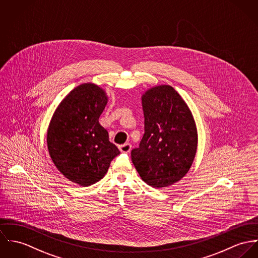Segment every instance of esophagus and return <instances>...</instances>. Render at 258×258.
Segmentation results:
<instances>
[{
    "instance_id": "1",
    "label": "esophagus",
    "mask_w": 258,
    "mask_h": 258,
    "mask_svg": "<svg viewBox=\"0 0 258 258\" xmlns=\"http://www.w3.org/2000/svg\"><path fill=\"white\" fill-rule=\"evenodd\" d=\"M118 148H119V150H120L121 152H125V153H127V152H130V151H131V149H132V145H131V143H123V144H121V145H119V146H118Z\"/></svg>"
}]
</instances>
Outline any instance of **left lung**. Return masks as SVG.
I'll use <instances>...</instances> for the list:
<instances>
[{
  "mask_svg": "<svg viewBox=\"0 0 258 258\" xmlns=\"http://www.w3.org/2000/svg\"><path fill=\"white\" fill-rule=\"evenodd\" d=\"M144 135L132 160L143 181L163 188L189 171L197 151L198 134L193 115L169 85L148 89L142 97Z\"/></svg>",
  "mask_w": 258,
  "mask_h": 258,
  "instance_id": "obj_1",
  "label": "left lung"
}]
</instances>
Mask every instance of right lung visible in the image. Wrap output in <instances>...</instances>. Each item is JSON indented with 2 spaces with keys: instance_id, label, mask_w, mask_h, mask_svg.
<instances>
[{
  "instance_id": "obj_1",
  "label": "right lung",
  "mask_w": 258,
  "mask_h": 258,
  "mask_svg": "<svg viewBox=\"0 0 258 258\" xmlns=\"http://www.w3.org/2000/svg\"><path fill=\"white\" fill-rule=\"evenodd\" d=\"M107 103L102 88L81 84L59 104L47 130V148L54 165L69 181L83 187L100 181L119 154L99 122Z\"/></svg>"
}]
</instances>
